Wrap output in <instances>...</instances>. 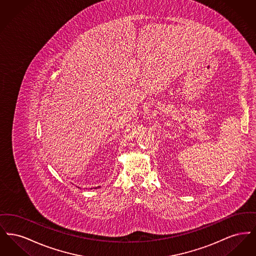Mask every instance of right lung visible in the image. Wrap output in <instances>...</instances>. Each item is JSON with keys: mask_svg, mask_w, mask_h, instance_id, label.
<instances>
[{"mask_svg": "<svg viewBox=\"0 0 256 256\" xmlns=\"http://www.w3.org/2000/svg\"><path fill=\"white\" fill-rule=\"evenodd\" d=\"M95 189H96V188H95Z\"/></svg>", "mask_w": 256, "mask_h": 256, "instance_id": "1", "label": "right lung"}]
</instances>
